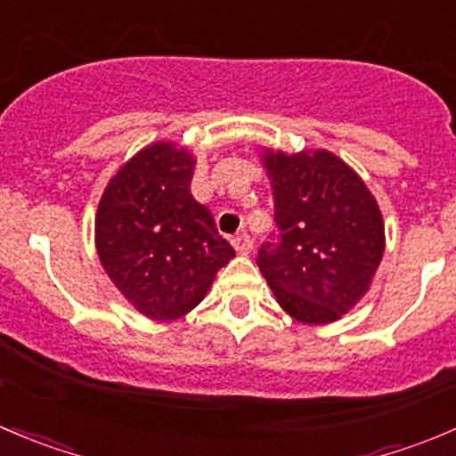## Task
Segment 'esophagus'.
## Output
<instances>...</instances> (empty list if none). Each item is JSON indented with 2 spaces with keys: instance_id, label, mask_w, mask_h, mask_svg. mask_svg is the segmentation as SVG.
<instances>
[{
  "instance_id": "obj_1",
  "label": "esophagus",
  "mask_w": 456,
  "mask_h": 456,
  "mask_svg": "<svg viewBox=\"0 0 456 456\" xmlns=\"http://www.w3.org/2000/svg\"><path fill=\"white\" fill-rule=\"evenodd\" d=\"M232 245H233V249L238 251V254H249V251L254 249V240H251L247 233H238V236H233Z\"/></svg>"
}]
</instances>
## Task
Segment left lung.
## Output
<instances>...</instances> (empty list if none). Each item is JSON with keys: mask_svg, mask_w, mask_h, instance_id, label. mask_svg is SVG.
<instances>
[{"mask_svg": "<svg viewBox=\"0 0 456 456\" xmlns=\"http://www.w3.org/2000/svg\"><path fill=\"white\" fill-rule=\"evenodd\" d=\"M275 224L257 266L302 324H329L362 300L384 256V220L369 187L326 150L262 154Z\"/></svg>", "mask_w": 456, "mask_h": 456, "instance_id": "obj_1", "label": "left lung"}]
</instances>
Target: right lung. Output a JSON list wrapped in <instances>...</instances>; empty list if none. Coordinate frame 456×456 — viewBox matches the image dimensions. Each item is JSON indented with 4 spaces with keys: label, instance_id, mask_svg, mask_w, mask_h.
Masks as SVG:
<instances>
[{
    "label": "right lung",
    "instance_id": "add662e5",
    "mask_svg": "<svg viewBox=\"0 0 456 456\" xmlns=\"http://www.w3.org/2000/svg\"><path fill=\"white\" fill-rule=\"evenodd\" d=\"M194 156L151 142L108 183L94 220L96 254L114 287L150 320L190 314L236 251L191 196Z\"/></svg>",
    "mask_w": 456,
    "mask_h": 456
}]
</instances>
